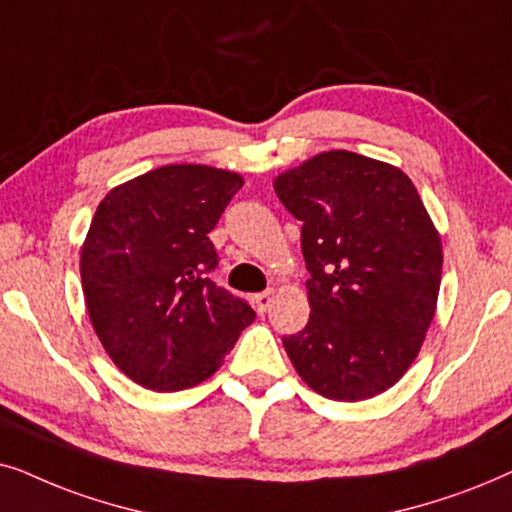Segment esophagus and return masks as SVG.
I'll use <instances>...</instances> for the list:
<instances>
[{
  "instance_id": "34e87169",
  "label": "esophagus",
  "mask_w": 512,
  "mask_h": 512,
  "mask_svg": "<svg viewBox=\"0 0 512 512\" xmlns=\"http://www.w3.org/2000/svg\"><path fill=\"white\" fill-rule=\"evenodd\" d=\"M271 299H274V290H264L260 295H255V306L260 313H267V309L271 306Z\"/></svg>"
}]
</instances>
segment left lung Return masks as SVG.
<instances>
[{"label": "left lung", "mask_w": 512, "mask_h": 512, "mask_svg": "<svg viewBox=\"0 0 512 512\" xmlns=\"http://www.w3.org/2000/svg\"><path fill=\"white\" fill-rule=\"evenodd\" d=\"M302 222L311 316L283 346L306 384L330 400L374 398L414 363L431 325L442 245L403 170L323 152L274 180Z\"/></svg>", "instance_id": "left-lung-1"}]
</instances>
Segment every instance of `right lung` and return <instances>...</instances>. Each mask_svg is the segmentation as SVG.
<instances>
[{
	"label": "right lung",
	"instance_id": "add662e5",
	"mask_svg": "<svg viewBox=\"0 0 512 512\" xmlns=\"http://www.w3.org/2000/svg\"><path fill=\"white\" fill-rule=\"evenodd\" d=\"M243 177L194 163L163 166L112 189L81 248L93 330L135 384L182 391L208 379L255 311L215 285L210 241Z\"/></svg>",
	"mask_w": 512,
	"mask_h": 512
}]
</instances>
